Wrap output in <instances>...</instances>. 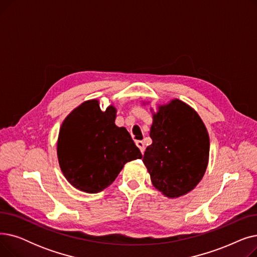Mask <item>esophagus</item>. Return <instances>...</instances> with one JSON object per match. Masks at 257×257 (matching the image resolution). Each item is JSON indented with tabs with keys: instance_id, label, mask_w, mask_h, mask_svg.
Instances as JSON below:
<instances>
[{
	"instance_id": "1",
	"label": "esophagus",
	"mask_w": 257,
	"mask_h": 257,
	"mask_svg": "<svg viewBox=\"0 0 257 257\" xmlns=\"http://www.w3.org/2000/svg\"><path fill=\"white\" fill-rule=\"evenodd\" d=\"M136 144H137V146L140 148V150H141L142 154H144V152H145V144H144V142H143V141H137Z\"/></svg>"
}]
</instances>
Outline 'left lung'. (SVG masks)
<instances>
[{"label": "left lung", "instance_id": "8db88e82", "mask_svg": "<svg viewBox=\"0 0 257 257\" xmlns=\"http://www.w3.org/2000/svg\"><path fill=\"white\" fill-rule=\"evenodd\" d=\"M152 144L143 161L153 185L165 196L177 198L191 192L206 171L209 137L199 114L175 99L158 107L150 129Z\"/></svg>", "mask_w": 257, "mask_h": 257}]
</instances>
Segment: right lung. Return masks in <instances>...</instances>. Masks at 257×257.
Instances as JSON below:
<instances>
[{
  "label": "right lung",
  "instance_id": "obj_1",
  "mask_svg": "<svg viewBox=\"0 0 257 257\" xmlns=\"http://www.w3.org/2000/svg\"><path fill=\"white\" fill-rule=\"evenodd\" d=\"M115 108L101 110L99 101L78 106L61 125L57 155L60 169L74 187L96 194L110 185L128 161L142 153L124 127L114 124Z\"/></svg>",
  "mask_w": 257,
  "mask_h": 257
}]
</instances>
